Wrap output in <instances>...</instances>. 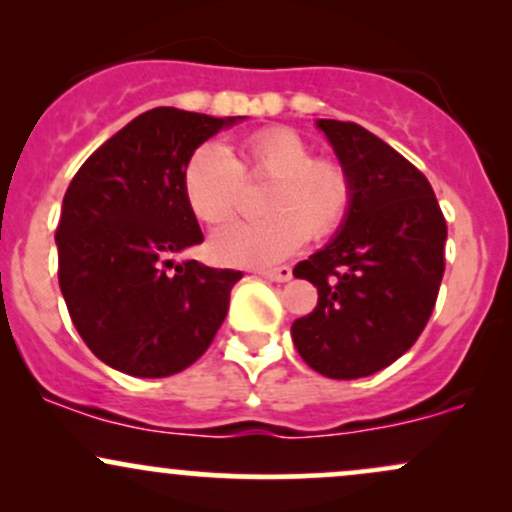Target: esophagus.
Instances as JSON below:
<instances>
[{
	"mask_svg": "<svg viewBox=\"0 0 512 512\" xmlns=\"http://www.w3.org/2000/svg\"><path fill=\"white\" fill-rule=\"evenodd\" d=\"M262 279H269V282H289L291 279V267H277V269H262L260 272Z\"/></svg>",
	"mask_w": 512,
	"mask_h": 512,
	"instance_id": "obj_1",
	"label": "esophagus"
}]
</instances>
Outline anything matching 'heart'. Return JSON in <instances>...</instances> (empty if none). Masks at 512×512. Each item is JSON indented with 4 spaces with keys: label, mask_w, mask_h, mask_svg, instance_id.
Listing matches in <instances>:
<instances>
[{
    "label": "heart",
    "mask_w": 512,
    "mask_h": 512,
    "mask_svg": "<svg viewBox=\"0 0 512 512\" xmlns=\"http://www.w3.org/2000/svg\"><path fill=\"white\" fill-rule=\"evenodd\" d=\"M245 179H269L262 194L267 216L230 221L211 235V252L223 265H277L306 235L323 238L340 228L352 206L350 172L328 157H313L311 145L284 126L247 138L238 160L221 143H201L184 165V199L199 221L216 226L238 209Z\"/></svg>",
    "instance_id": "b5f03b06"
}]
</instances>
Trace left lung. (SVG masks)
<instances>
[{
    "mask_svg": "<svg viewBox=\"0 0 512 512\" xmlns=\"http://www.w3.org/2000/svg\"><path fill=\"white\" fill-rule=\"evenodd\" d=\"M350 172L352 206L340 233L294 267L318 306L294 320L303 362L330 379L389 367L428 325L445 274L447 223L425 174L352 121L318 119Z\"/></svg>",
    "mask_w": 512,
    "mask_h": 512,
    "instance_id": "left-lung-1",
    "label": "left lung"
}]
</instances>
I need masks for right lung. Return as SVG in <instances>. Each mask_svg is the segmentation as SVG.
<instances>
[{
  "label": "right lung",
  "mask_w": 512,
  "mask_h": 512,
  "mask_svg": "<svg viewBox=\"0 0 512 512\" xmlns=\"http://www.w3.org/2000/svg\"><path fill=\"white\" fill-rule=\"evenodd\" d=\"M240 119L157 106L94 150L67 187L55 230L60 291L89 350L123 374L182 372L226 320L243 272L172 257L204 240L184 165Z\"/></svg>",
  "instance_id": "right-lung-1"
}]
</instances>
